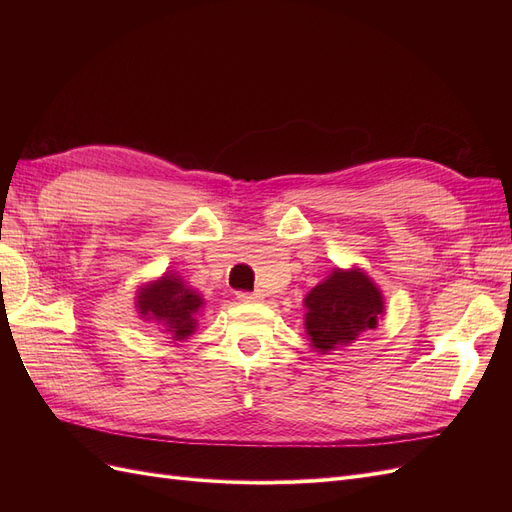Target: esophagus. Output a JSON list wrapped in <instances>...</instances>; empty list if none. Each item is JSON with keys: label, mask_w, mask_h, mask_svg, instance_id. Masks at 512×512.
I'll return each mask as SVG.
<instances>
[{"label": "esophagus", "mask_w": 512, "mask_h": 512, "mask_svg": "<svg viewBox=\"0 0 512 512\" xmlns=\"http://www.w3.org/2000/svg\"><path fill=\"white\" fill-rule=\"evenodd\" d=\"M237 299L241 303H256V301L265 299V294H262L260 290H256V292H237Z\"/></svg>", "instance_id": "esophagus-1"}]
</instances>
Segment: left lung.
Here are the masks:
<instances>
[{"mask_svg":"<svg viewBox=\"0 0 512 512\" xmlns=\"http://www.w3.org/2000/svg\"><path fill=\"white\" fill-rule=\"evenodd\" d=\"M305 331L312 348L327 354L348 346L365 331L378 327L384 301L378 286L361 269H333L327 280L305 297Z\"/></svg>","mask_w":512,"mask_h":512,"instance_id":"left-lung-1","label":"left lung"}]
</instances>
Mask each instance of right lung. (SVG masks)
<instances>
[{"mask_svg":"<svg viewBox=\"0 0 512 512\" xmlns=\"http://www.w3.org/2000/svg\"><path fill=\"white\" fill-rule=\"evenodd\" d=\"M200 307H203V297L185 286L175 273H164L160 280L138 288L136 294L138 316L160 322L175 342L188 339L196 331V314Z\"/></svg>","mask_w":512,"mask_h":512,"instance_id":"obj_1","label":"right lung"}]
</instances>
